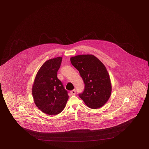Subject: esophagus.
Listing matches in <instances>:
<instances>
[{"label":"esophagus","instance_id":"34e87169","mask_svg":"<svg viewBox=\"0 0 149 149\" xmlns=\"http://www.w3.org/2000/svg\"><path fill=\"white\" fill-rule=\"evenodd\" d=\"M70 94L71 95H74L76 94V90L75 89H73L72 91H71L70 92Z\"/></svg>","mask_w":149,"mask_h":149}]
</instances>
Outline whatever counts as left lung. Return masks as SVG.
<instances>
[{"label":"left lung","mask_w":149,"mask_h":149,"mask_svg":"<svg viewBox=\"0 0 149 149\" xmlns=\"http://www.w3.org/2000/svg\"><path fill=\"white\" fill-rule=\"evenodd\" d=\"M71 63L79 71L85 84L79 97L91 109L103 107L110 98L111 80L106 67L93 55H79L70 58Z\"/></svg>","instance_id":"obj_1"}]
</instances>
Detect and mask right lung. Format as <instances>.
I'll return each mask as SVG.
<instances>
[{
  "instance_id": "right-lung-1",
  "label": "right lung",
  "mask_w": 149,
  "mask_h": 149,
  "mask_svg": "<svg viewBox=\"0 0 149 149\" xmlns=\"http://www.w3.org/2000/svg\"><path fill=\"white\" fill-rule=\"evenodd\" d=\"M62 57L49 59L42 65L35 77L32 94L35 104L46 114L55 115L63 110L69 96L57 72Z\"/></svg>"
}]
</instances>
